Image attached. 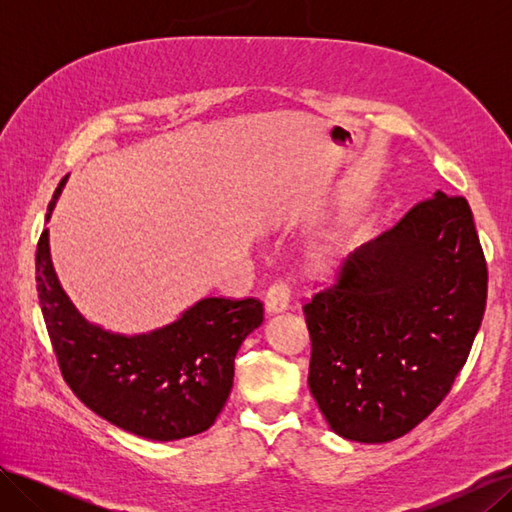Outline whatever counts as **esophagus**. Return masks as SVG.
Returning a JSON list of instances; mask_svg holds the SVG:
<instances>
[{
    "label": "esophagus",
    "instance_id": "esophagus-1",
    "mask_svg": "<svg viewBox=\"0 0 512 512\" xmlns=\"http://www.w3.org/2000/svg\"><path fill=\"white\" fill-rule=\"evenodd\" d=\"M290 301V292L286 288V284H273L265 297V307L267 314H280L288 307Z\"/></svg>",
    "mask_w": 512,
    "mask_h": 512
}]
</instances>
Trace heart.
<instances>
[{"label":"heart","instance_id":"heart-1","mask_svg":"<svg viewBox=\"0 0 512 512\" xmlns=\"http://www.w3.org/2000/svg\"><path fill=\"white\" fill-rule=\"evenodd\" d=\"M350 228L342 226L333 232H329L318 245L312 247V252L307 256V269L312 275L327 277L335 273L344 265L350 252Z\"/></svg>","mask_w":512,"mask_h":512}]
</instances>
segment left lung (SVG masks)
I'll return each mask as SVG.
<instances>
[{"label":"left lung","instance_id":"left-lung-1","mask_svg":"<svg viewBox=\"0 0 512 512\" xmlns=\"http://www.w3.org/2000/svg\"><path fill=\"white\" fill-rule=\"evenodd\" d=\"M487 303V262L466 198L436 192L359 247L303 312L309 391L346 440L401 438L466 365Z\"/></svg>","mask_w":512,"mask_h":512}]
</instances>
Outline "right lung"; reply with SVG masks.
<instances>
[{"label": "right lung", "mask_w": 512, "mask_h": 512, "mask_svg": "<svg viewBox=\"0 0 512 512\" xmlns=\"http://www.w3.org/2000/svg\"><path fill=\"white\" fill-rule=\"evenodd\" d=\"M59 181L46 222L64 190ZM36 288L59 369L74 395L108 423L170 442L207 431L222 412L243 339L262 324L258 299L207 297L166 327L123 335L89 322L61 286L49 228L36 250Z\"/></svg>", "instance_id": "obj_1"}]
</instances>
